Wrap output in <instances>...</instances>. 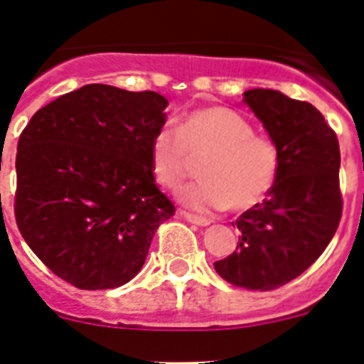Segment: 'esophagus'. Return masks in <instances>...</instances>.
Listing matches in <instances>:
<instances>
[{
  "label": "esophagus",
  "instance_id": "esophagus-1",
  "mask_svg": "<svg viewBox=\"0 0 364 364\" xmlns=\"http://www.w3.org/2000/svg\"><path fill=\"white\" fill-rule=\"evenodd\" d=\"M184 218L188 222H191V224H195V226H210L211 222L208 220V218H204V217H197V215H191V213H184Z\"/></svg>",
  "mask_w": 364,
  "mask_h": 364
}]
</instances>
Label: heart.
I'll use <instances>...</instances> for the list:
<instances>
[{"label": "heart", "mask_w": 364, "mask_h": 364, "mask_svg": "<svg viewBox=\"0 0 364 364\" xmlns=\"http://www.w3.org/2000/svg\"><path fill=\"white\" fill-rule=\"evenodd\" d=\"M208 153L200 166L205 180L178 189L180 204L195 213L255 208L272 191L279 173V153L253 125L226 107L188 112L178 129L162 125L149 142L151 173L160 186L175 189L188 175L189 154Z\"/></svg>", "instance_id": "heart-1"}]
</instances>
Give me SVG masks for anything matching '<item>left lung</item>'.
I'll return each mask as SVG.
<instances>
[{
  "label": "left lung",
  "mask_w": 364,
  "mask_h": 364,
  "mask_svg": "<svg viewBox=\"0 0 364 364\" xmlns=\"http://www.w3.org/2000/svg\"><path fill=\"white\" fill-rule=\"evenodd\" d=\"M242 102L277 149L279 173L266 200L239 217L237 250L215 269L231 284L268 291L310 268L336 235L343 211L339 142L308 102L273 89H250Z\"/></svg>",
  "instance_id": "1"
}]
</instances>
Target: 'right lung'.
Instances as JSON below:
<instances>
[{
  "instance_id": "1",
  "label": "right lung",
  "mask_w": 364,
  "mask_h": 364,
  "mask_svg": "<svg viewBox=\"0 0 364 364\" xmlns=\"http://www.w3.org/2000/svg\"><path fill=\"white\" fill-rule=\"evenodd\" d=\"M167 100L91 83L31 118L16 154V222L47 268L80 290H109L142 269L175 215L156 188L149 142Z\"/></svg>"
}]
</instances>
